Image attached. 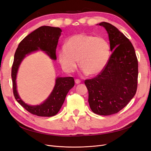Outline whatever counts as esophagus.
I'll list each match as a JSON object with an SVG mask.
<instances>
[{"label":"esophagus","mask_w":151,"mask_h":151,"mask_svg":"<svg viewBox=\"0 0 151 151\" xmlns=\"http://www.w3.org/2000/svg\"><path fill=\"white\" fill-rule=\"evenodd\" d=\"M75 83H76V84H80V83H81V81H80L79 79H76V80H75Z\"/></svg>","instance_id":"34e87169"}]
</instances>
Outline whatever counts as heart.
I'll use <instances>...</instances> for the list:
<instances>
[{"label": "heart", "instance_id": "heart-1", "mask_svg": "<svg viewBox=\"0 0 151 151\" xmlns=\"http://www.w3.org/2000/svg\"><path fill=\"white\" fill-rule=\"evenodd\" d=\"M111 55L106 40L93 35L79 33L71 36L58 52V61L63 70L74 72L79 64L84 74H100L106 66Z\"/></svg>", "mask_w": 151, "mask_h": 151}]
</instances>
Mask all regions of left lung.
I'll list each match as a JSON object with an SVG mask.
<instances>
[{"label": "left lung", "instance_id": "8db88e82", "mask_svg": "<svg viewBox=\"0 0 151 151\" xmlns=\"http://www.w3.org/2000/svg\"><path fill=\"white\" fill-rule=\"evenodd\" d=\"M99 25L107 31L112 53L104 70L84 83L88 90L91 110L107 116L120 111L135 96L138 60L132 43L115 26L106 22Z\"/></svg>", "mask_w": 151, "mask_h": 151}]
</instances>
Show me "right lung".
I'll return each mask as SVG.
<instances>
[{
    "instance_id": "obj_1",
    "label": "right lung",
    "mask_w": 151,
    "mask_h": 151,
    "mask_svg": "<svg viewBox=\"0 0 151 151\" xmlns=\"http://www.w3.org/2000/svg\"><path fill=\"white\" fill-rule=\"evenodd\" d=\"M62 29L56 27L41 26L22 40L18 45L14 54L12 67L13 93L16 101L27 111L39 116H52L57 115L65 101L68 91L74 86L72 77H58L51 94L43 103L39 105H29L19 97L17 91L16 77L22 60L29 54L42 50L52 60H57L56 48Z\"/></svg>"
}]
</instances>
